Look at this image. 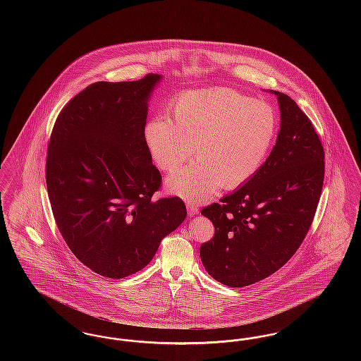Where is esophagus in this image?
Here are the masks:
<instances>
[{
	"mask_svg": "<svg viewBox=\"0 0 361 361\" xmlns=\"http://www.w3.org/2000/svg\"><path fill=\"white\" fill-rule=\"evenodd\" d=\"M187 209H188L189 216H193V215H197V214H199V207L196 206V204H193V203H190V202L187 203Z\"/></svg>",
	"mask_w": 361,
	"mask_h": 361,
	"instance_id": "esophagus-1",
	"label": "esophagus"
}]
</instances>
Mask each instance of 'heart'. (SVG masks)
Listing matches in <instances>:
<instances>
[{"label": "heart", "instance_id": "1", "mask_svg": "<svg viewBox=\"0 0 361 361\" xmlns=\"http://www.w3.org/2000/svg\"><path fill=\"white\" fill-rule=\"evenodd\" d=\"M169 117L147 121L143 139L166 172L180 168L193 147L197 161L166 180L172 193L190 202H206L221 187L250 181L268 161L280 127L274 105L224 87L178 94Z\"/></svg>", "mask_w": 361, "mask_h": 361}]
</instances>
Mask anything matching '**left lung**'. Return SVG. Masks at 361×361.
Returning a JSON list of instances; mask_svg holds the SVG:
<instances>
[{"label": "left lung", "mask_w": 361, "mask_h": 361, "mask_svg": "<svg viewBox=\"0 0 361 361\" xmlns=\"http://www.w3.org/2000/svg\"><path fill=\"white\" fill-rule=\"evenodd\" d=\"M277 96L280 131L262 169L240 188L202 209L215 235L202 245L208 275L246 287L275 274L299 249L312 224L325 153L309 118L290 96Z\"/></svg>", "instance_id": "1"}]
</instances>
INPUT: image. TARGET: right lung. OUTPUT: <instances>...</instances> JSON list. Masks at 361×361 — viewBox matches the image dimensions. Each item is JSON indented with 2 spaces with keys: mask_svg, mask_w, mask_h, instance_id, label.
Segmentation results:
<instances>
[{
  "mask_svg": "<svg viewBox=\"0 0 361 361\" xmlns=\"http://www.w3.org/2000/svg\"><path fill=\"white\" fill-rule=\"evenodd\" d=\"M162 75L96 82L54 124L46 183L56 226L93 272L123 279L143 269L162 238L184 222L180 197L152 200L161 187L143 130Z\"/></svg>",
  "mask_w": 361,
  "mask_h": 361,
  "instance_id": "add662e5",
  "label": "right lung"
}]
</instances>
